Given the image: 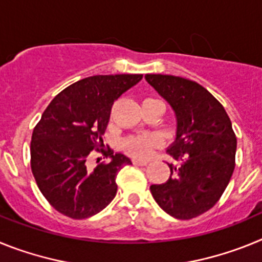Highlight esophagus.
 <instances>
[{"label":"esophagus","instance_id":"1","mask_svg":"<svg viewBox=\"0 0 262 262\" xmlns=\"http://www.w3.org/2000/svg\"><path fill=\"white\" fill-rule=\"evenodd\" d=\"M133 164H134V165H138V166H144V165H147L148 161H145V160L133 159Z\"/></svg>","mask_w":262,"mask_h":262}]
</instances>
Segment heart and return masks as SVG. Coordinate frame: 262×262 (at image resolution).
<instances>
[{"instance_id": "obj_1", "label": "heart", "mask_w": 262, "mask_h": 262, "mask_svg": "<svg viewBox=\"0 0 262 262\" xmlns=\"http://www.w3.org/2000/svg\"><path fill=\"white\" fill-rule=\"evenodd\" d=\"M157 144H159V138L151 133L128 136L123 142L124 149L138 159H145L149 156Z\"/></svg>"}]
</instances>
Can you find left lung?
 <instances>
[{
    "mask_svg": "<svg viewBox=\"0 0 262 262\" xmlns=\"http://www.w3.org/2000/svg\"><path fill=\"white\" fill-rule=\"evenodd\" d=\"M177 117V139L168 154L170 177L152 185L157 205L187 221L210 210L226 190L235 169L236 135L230 117L209 90L195 81L170 75H145Z\"/></svg>",
    "mask_w": 262,
    "mask_h": 262,
    "instance_id": "1",
    "label": "left lung"
}]
</instances>
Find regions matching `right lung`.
Masks as SVG:
<instances>
[{"label":"right lung","instance_id":"right-lung-1","mask_svg":"<svg viewBox=\"0 0 262 262\" xmlns=\"http://www.w3.org/2000/svg\"><path fill=\"white\" fill-rule=\"evenodd\" d=\"M143 75H97L60 92L41 114L31 136V170L53 209L72 219L103 210L117 194L118 172L131 160L103 147L114 102ZM96 150L110 158L94 169ZM97 160V163L98 161Z\"/></svg>","mask_w":262,"mask_h":262}]
</instances>
